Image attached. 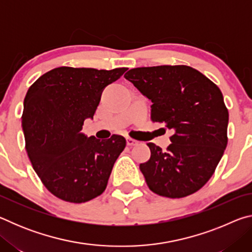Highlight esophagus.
<instances>
[{
  "label": "esophagus",
  "instance_id": "obj_1",
  "mask_svg": "<svg viewBox=\"0 0 252 252\" xmlns=\"http://www.w3.org/2000/svg\"><path fill=\"white\" fill-rule=\"evenodd\" d=\"M139 143V141H136V140H134V139H132V138H126V144L129 147H134V146H136V144Z\"/></svg>",
  "mask_w": 252,
  "mask_h": 252
}]
</instances>
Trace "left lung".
<instances>
[{
  "mask_svg": "<svg viewBox=\"0 0 252 252\" xmlns=\"http://www.w3.org/2000/svg\"><path fill=\"white\" fill-rule=\"evenodd\" d=\"M125 78L152 102L151 120L171 129L162 151L147 143L151 157L140 164L149 189L165 198H183L206 185L228 143L229 112L217 84L188 65L135 67Z\"/></svg>",
  "mask_w": 252,
  "mask_h": 252,
  "instance_id": "left-lung-1",
  "label": "left lung"
}]
</instances>
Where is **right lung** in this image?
Returning <instances> with one entry per match:
<instances>
[{"label":"right lung","mask_w":252,"mask_h":252,"mask_svg":"<svg viewBox=\"0 0 252 252\" xmlns=\"http://www.w3.org/2000/svg\"><path fill=\"white\" fill-rule=\"evenodd\" d=\"M126 70L60 66L29 88L21 118L25 150L44 187L63 201L83 203L105 190L126 139L100 141L80 131L94 116L102 90Z\"/></svg>","instance_id":"obj_1"}]
</instances>
